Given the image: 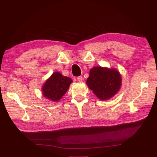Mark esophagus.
I'll return each mask as SVG.
<instances>
[{"label": "esophagus", "mask_w": 157, "mask_h": 157, "mask_svg": "<svg viewBox=\"0 0 157 157\" xmlns=\"http://www.w3.org/2000/svg\"><path fill=\"white\" fill-rule=\"evenodd\" d=\"M82 77H81V76H80V77H77V80L78 82H82Z\"/></svg>", "instance_id": "obj_1"}]
</instances>
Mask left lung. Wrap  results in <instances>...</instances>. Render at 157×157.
Wrapping results in <instances>:
<instances>
[{"label":"left lung","mask_w":157,"mask_h":157,"mask_svg":"<svg viewBox=\"0 0 157 157\" xmlns=\"http://www.w3.org/2000/svg\"><path fill=\"white\" fill-rule=\"evenodd\" d=\"M121 81V75L117 70L96 67L90 69L86 84L99 99L105 100L117 93Z\"/></svg>","instance_id":"8db88e82"}]
</instances>
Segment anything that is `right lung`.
I'll list each match as a JSON object with an SVG mask.
<instances>
[{"mask_svg":"<svg viewBox=\"0 0 157 157\" xmlns=\"http://www.w3.org/2000/svg\"><path fill=\"white\" fill-rule=\"evenodd\" d=\"M71 82L72 80L70 78L58 72L54 73L42 87L44 96L52 101H59L67 91Z\"/></svg>","mask_w":157,"mask_h":157,"instance_id":"obj_1","label":"right lung"}]
</instances>
